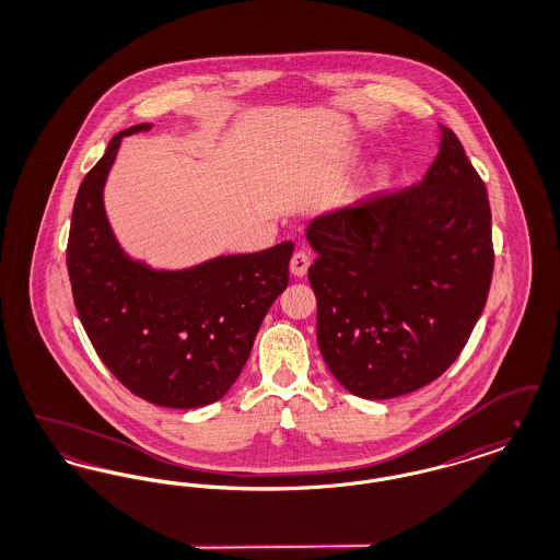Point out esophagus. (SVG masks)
I'll use <instances>...</instances> for the list:
<instances>
[{
  "mask_svg": "<svg viewBox=\"0 0 560 560\" xmlns=\"http://www.w3.org/2000/svg\"><path fill=\"white\" fill-rule=\"evenodd\" d=\"M308 267H311V258L304 252H295L290 260V272L293 277L302 279L308 272Z\"/></svg>",
  "mask_w": 560,
  "mask_h": 560,
  "instance_id": "1",
  "label": "esophagus"
}]
</instances>
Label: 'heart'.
Here are the masks:
<instances>
[{"label":"heart","mask_w":560,"mask_h":560,"mask_svg":"<svg viewBox=\"0 0 560 560\" xmlns=\"http://www.w3.org/2000/svg\"><path fill=\"white\" fill-rule=\"evenodd\" d=\"M393 174H395V170H393V165L388 163V161H382L375 170H373L372 176V185L375 188L386 187L390 180H393Z\"/></svg>","instance_id":"obj_1"}]
</instances>
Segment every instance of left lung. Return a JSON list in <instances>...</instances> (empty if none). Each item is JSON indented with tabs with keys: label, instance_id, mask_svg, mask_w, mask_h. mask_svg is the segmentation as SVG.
<instances>
[{
	"label": "left lung",
	"instance_id": "1",
	"mask_svg": "<svg viewBox=\"0 0 560 560\" xmlns=\"http://www.w3.org/2000/svg\"><path fill=\"white\" fill-rule=\"evenodd\" d=\"M306 241L320 354L348 393L395 399L457 359L487 302L493 245L487 190L450 128L418 187L320 213Z\"/></svg>",
	"mask_w": 560,
	"mask_h": 560
}]
</instances>
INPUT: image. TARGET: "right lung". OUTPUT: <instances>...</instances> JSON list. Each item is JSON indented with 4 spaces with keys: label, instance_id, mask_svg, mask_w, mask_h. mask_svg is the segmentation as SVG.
<instances>
[{
    "label": "right lung",
    "instance_id": "add662e5",
    "mask_svg": "<svg viewBox=\"0 0 560 560\" xmlns=\"http://www.w3.org/2000/svg\"><path fill=\"white\" fill-rule=\"evenodd\" d=\"M151 128L115 133L83 178L67 268L81 325L108 372L140 399L195 409L237 382L270 304L288 288L293 243L187 268L130 256L108 222L105 187L121 140Z\"/></svg>",
    "mask_w": 560,
    "mask_h": 560
}]
</instances>
